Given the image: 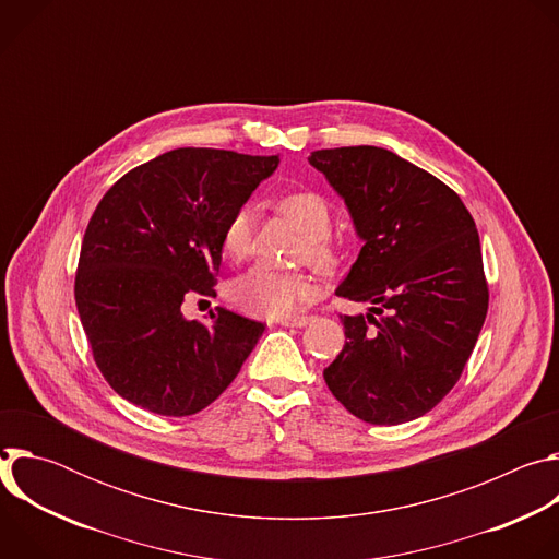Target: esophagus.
I'll return each mask as SVG.
<instances>
[{
	"label": "esophagus",
	"instance_id": "esophagus-1",
	"mask_svg": "<svg viewBox=\"0 0 559 559\" xmlns=\"http://www.w3.org/2000/svg\"><path fill=\"white\" fill-rule=\"evenodd\" d=\"M313 321L311 316H294V318H281V325H285V328H305V325H309Z\"/></svg>",
	"mask_w": 559,
	"mask_h": 559
}]
</instances>
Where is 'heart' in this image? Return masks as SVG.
Returning a JSON list of instances; mask_svg holds the SVG:
<instances>
[{"label":"heart","mask_w":559,"mask_h":559,"mask_svg":"<svg viewBox=\"0 0 559 559\" xmlns=\"http://www.w3.org/2000/svg\"><path fill=\"white\" fill-rule=\"evenodd\" d=\"M281 210L294 218L305 231L307 241L302 257L318 270H332L338 263V250L330 241L334 214L330 203L316 192H294L281 201ZM257 210L252 203L238 205L221 234V250L227 259L241 261L252 246ZM316 296V285L298 272H274L267 267H252L227 285V300L248 316L257 318H287L296 313L307 300Z\"/></svg>","instance_id":"1"}]
</instances>
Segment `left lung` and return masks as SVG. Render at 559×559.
Listing matches in <instances>:
<instances>
[{
	"mask_svg": "<svg viewBox=\"0 0 559 559\" xmlns=\"http://www.w3.org/2000/svg\"><path fill=\"white\" fill-rule=\"evenodd\" d=\"M309 164L345 201L362 241L336 296L371 305L341 316L347 343L325 382L369 425L416 420L453 389L485 325L475 221L449 186L384 147L316 150Z\"/></svg>",
	"mask_w": 559,
	"mask_h": 559,
	"instance_id": "1",
	"label": "left lung"
}]
</instances>
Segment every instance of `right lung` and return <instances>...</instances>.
<instances>
[{
    "label": "right lung",
    "instance_id": "right-lung-1",
    "mask_svg": "<svg viewBox=\"0 0 559 559\" xmlns=\"http://www.w3.org/2000/svg\"><path fill=\"white\" fill-rule=\"evenodd\" d=\"M278 156L179 147L123 175L84 234L74 300L95 362L128 403L158 416L205 409L265 332L216 307L188 321V294L214 296L221 234Z\"/></svg>",
    "mask_w": 559,
    "mask_h": 559
}]
</instances>
